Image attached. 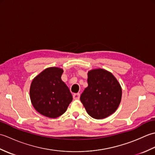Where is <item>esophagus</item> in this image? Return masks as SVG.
Here are the masks:
<instances>
[{
	"label": "esophagus",
	"mask_w": 155,
	"mask_h": 155,
	"mask_svg": "<svg viewBox=\"0 0 155 155\" xmlns=\"http://www.w3.org/2000/svg\"><path fill=\"white\" fill-rule=\"evenodd\" d=\"M73 98L74 100H78L80 98V94L79 93H77V94H73Z\"/></svg>",
	"instance_id": "34e87169"
}]
</instances>
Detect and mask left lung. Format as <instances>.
Segmentation results:
<instances>
[{"mask_svg":"<svg viewBox=\"0 0 155 155\" xmlns=\"http://www.w3.org/2000/svg\"><path fill=\"white\" fill-rule=\"evenodd\" d=\"M88 87L81 95V101L91 117L104 118L114 113L121 101L122 89L113 74L104 69L88 72Z\"/></svg>","mask_w":155,"mask_h":155,"instance_id":"left-lung-1","label":"left lung"}]
</instances>
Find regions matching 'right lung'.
Returning a JSON list of instances; mask_svg holds the SVG:
<instances>
[{
    "mask_svg": "<svg viewBox=\"0 0 155 155\" xmlns=\"http://www.w3.org/2000/svg\"><path fill=\"white\" fill-rule=\"evenodd\" d=\"M62 72L63 70L60 68H46L31 83V103L35 109L45 117H60L72 101L68 87L61 80Z\"/></svg>",
    "mask_w": 155,
    "mask_h": 155,
    "instance_id": "1",
    "label": "right lung"
}]
</instances>
